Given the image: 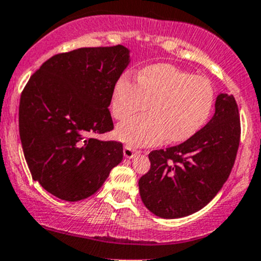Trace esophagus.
Here are the masks:
<instances>
[{"label": "esophagus", "instance_id": "1", "mask_svg": "<svg viewBox=\"0 0 261 261\" xmlns=\"http://www.w3.org/2000/svg\"><path fill=\"white\" fill-rule=\"evenodd\" d=\"M136 152H139V150H135L134 147H131L130 145H125L123 146V156L127 159H131Z\"/></svg>", "mask_w": 261, "mask_h": 261}]
</instances>
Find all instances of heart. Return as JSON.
<instances>
[{
	"label": "heart",
	"instance_id": "heart-1",
	"mask_svg": "<svg viewBox=\"0 0 261 261\" xmlns=\"http://www.w3.org/2000/svg\"><path fill=\"white\" fill-rule=\"evenodd\" d=\"M215 92L202 76L180 70L169 64L142 68L138 80L123 72L114 85L111 112L122 120L149 103L150 114L125 120L117 126L116 136L134 146L181 142L193 138L204 126L213 109Z\"/></svg>",
	"mask_w": 261,
	"mask_h": 261
}]
</instances>
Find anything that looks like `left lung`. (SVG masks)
Wrapping results in <instances>:
<instances>
[{
    "label": "left lung",
    "mask_w": 261,
    "mask_h": 261,
    "mask_svg": "<svg viewBox=\"0 0 261 261\" xmlns=\"http://www.w3.org/2000/svg\"><path fill=\"white\" fill-rule=\"evenodd\" d=\"M240 134L235 97L220 94L213 119L193 138L149 153L151 166L139 180L145 206L164 219L182 218L202 209L229 177Z\"/></svg>",
    "instance_id": "8db88e82"
}]
</instances>
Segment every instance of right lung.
<instances>
[{
	"mask_svg": "<svg viewBox=\"0 0 261 261\" xmlns=\"http://www.w3.org/2000/svg\"><path fill=\"white\" fill-rule=\"evenodd\" d=\"M128 65L122 45L82 47L50 57L20 98L18 127L32 179L66 201L95 194L122 160V144L96 135L114 130L110 102Z\"/></svg>",
	"mask_w": 261,
	"mask_h": 261,
	"instance_id": "add662e5",
	"label": "right lung"
}]
</instances>
